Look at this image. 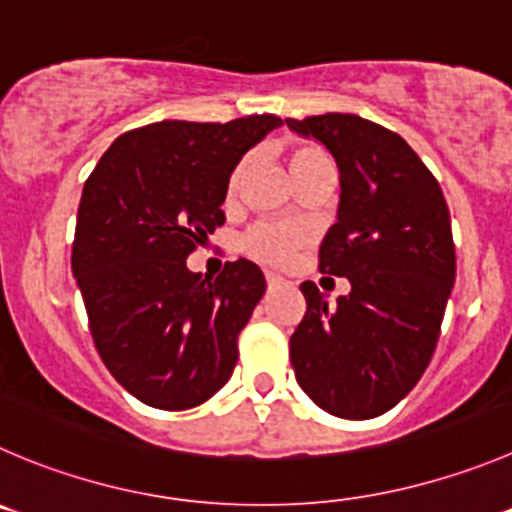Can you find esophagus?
Segmentation results:
<instances>
[{
  "label": "esophagus",
  "instance_id": "1",
  "mask_svg": "<svg viewBox=\"0 0 512 512\" xmlns=\"http://www.w3.org/2000/svg\"><path fill=\"white\" fill-rule=\"evenodd\" d=\"M284 284V279H281L279 274H274V271H266V286H269V289H276V286H281Z\"/></svg>",
  "mask_w": 512,
  "mask_h": 512
}]
</instances>
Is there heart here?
Returning <instances> with one entry per match:
<instances>
[{
	"label": "heart",
	"instance_id": "obj_1",
	"mask_svg": "<svg viewBox=\"0 0 512 512\" xmlns=\"http://www.w3.org/2000/svg\"><path fill=\"white\" fill-rule=\"evenodd\" d=\"M329 155L324 153V148L314 143H299L286 153V163H289L291 175L294 180L299 178L304 170H309L311 165L326 163ZM243 173H246V163H238L233 168V173L228 175L226 183V198H233L241 188ZM306 243V231L304 228L294 226V223H281V221H264L256 223L251 231L243 233L241 238V251L253 256V259L264 261V264L284 266L289 264L296 256L301 246Z\"/></svg>",
	"mask_w": 512,
	"mask_h": 512
}]
</instances>
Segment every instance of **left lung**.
Instances as JSON below:
<instances>
[{"mask_svg": "<svg viewBox=\"0 0 512 512\" xmlns=\"http://www.w3.org/2000/svg\"><path fill=\"white\" fill-rule=\"evenodd\" d=\"M339 165L337 223L319 248V271L352 291L326 304L301 284L306 314L289 339L296 382L342 420L392 410L425 374L455 284L450 211L435 175L392 130L349 113L286 120Z\"/></svg>", "mask_w": 512, "mask_h": 512, "instance_id": "8db88e82", "label": "left lung"}]
</instances>
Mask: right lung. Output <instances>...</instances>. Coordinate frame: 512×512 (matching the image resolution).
I'll list each match as a JSON object with an SVG mask.
<instances>
[{
	"mask_svg": "<svg viewBox=\"0 0 512 512\" xmlns=\"http://www.w3.org/2000/svg\"><path fill=\"white\" fill-rule=\"evenodd\" d=\"M279 123L145 125L120 135L85 180L72 274L92 342L110 374L155 410H191L231 379L266 279L246 259L203 279L186 259L226 223L221 203L241 155Z\"/></svg>",
	"mask_w": 512,
	"mask_h": 512,
	"instance_id": "obj_1",
	"label": "right lung"
}]
</instances>
